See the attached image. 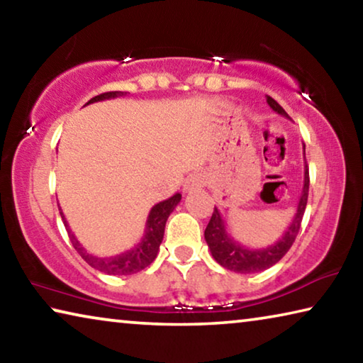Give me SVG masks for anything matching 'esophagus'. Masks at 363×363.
I'll return each mask as SVG.
<instances>
[{"label":"esophagus","mask_w":363,"mask_h":363,"mask_svg":"<svg viewBox=\"0 0 363 363\" xmlns=\"http://www.w3.org/2000/svg\"><path fill=\"white\" fill-rule=\"evenodd\" d=\"M205 184H206L205 174L194 173V174L189 176V179L186 181V184H184V190H186V192H190V190L205 187Z\"/></svg>","instance_id":"obj_1"}]
</instances>
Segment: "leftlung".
<instances>
[{
	"instance_id": "8db88e82",
	"label": "left lung",
	"mask_w": 363,
	"mask_h": 363,
	"mask_svg": "<svg viewBox=\"0 0 363 363\" xmlns=\"http://www.w3.org/2000/svg\"><path fill=\"white\" fill-rule=\"evenodd\" d=\"M267 104L274 112L290 118L285 110L281 108L279 104L272 99V97L267 96ZM303 149L306 155V147H303ZM307 195H309V168H307V163H306L304 187L299 196L296 214H294L290 227H288L286 232L284 233V237H281L277 243L270 245L267 248H259V250H250L247 247H242L240 243L233 240L225 230V224L223 218H220L219 210L214 206L210 223H208L205 229V240L214 259H216V262H219L223 267L233 270V272H238V274H255V272H261V270L272 267L274 264H277L281 257L286 255V251L291 248L294 238L298 235L301 220H303L304 211H306Z\"/></svg>"
}]
</instances>
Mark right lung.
Segmentation results:
<instances>
[{
	"instance_id": "right-lung-1",
	"label": "right lung",
	"mask_w": 363,
	"mask_h": 363,
	"mask_svg": "<svg viewBox=\"0 0 363 363\" xmlns=\"http://www.w3.org/2000/svg\"><path fill=\"white\" fill-rule=\"evenodd\" d=\"M125 94L126 93H121V91H110V93H104V94L93 97V99H91L88 104L106 101V99H113V97L125 96ZM88 104H86V106H88ZM179 201H181V194H174L171 199L160 201V203L153 206L149 213V218H147L145 233H144L140 243H138L136 247L130 251H125V253L110 256V257H97V256L89 255L88 251L83 248V245H79L77 237L72 233L69 223H67L64 218L62 210H60V216H62L64 225L67 229V233H69L73 248L78 251V255L82 256L91 267H94L97 270H101V272L108 274V275H131V274L139 272V270L145 269L147 266H150L153 259L157 257L158 250H160V243H162V240H163L164 225H167L169 214L173 213V210L177 206Z\"/></svg>"
}]
</instances>
